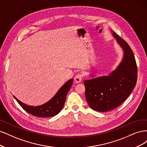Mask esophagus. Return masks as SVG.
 Wrapping results in <instances>:
<instances>
[{
  "label": "esophagus",
  "instance_id": "esophagus-1",
  "mask_svg": "<svg viewBox=\"0 0 147 147\" xmlns=\"http://www.w3.org/2000/svg\"><path fill=\"white\" fill-rule=\"evenodd\" d=\"M82 78H83L82 74L79 73V74H76V75L75 76L74 80H75V82H76V83H79L82 80Z\"/></svg>",
  "mask_w": 147,
  "mask_h": 147
}]
</instances>
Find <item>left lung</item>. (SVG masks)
<instances>
[{"label":"left lung","instance_id":"obj_1","mask_svg":"<svg viewBox=\"0 0 147 147\" xmlns=\"http://www.w3.org/2000/svg\"><path fill=\"white\" fill-rule=\"evenodd\" d=\"M124 51L118 68L109 76L85 80L86 98L89 106L98 112L113 109L123 102L136 86L137 67L133 52L127 42L113 32Z\"/></svg>","mask_w":147,"mask_h":147}]
</instances>
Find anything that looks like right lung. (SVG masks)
Wrapping results in <instances>:
<instances>
[{
    "label": "right lung",
    "mask_w": 147,
    "mask_h": 147,
    "mask_svg": "<svg viewBox=\"0 0 147 147\" xmlns=\"http://www.w3.org/2000/svg\"><path fill=\"white\" fill-rule=\"evenodd\" d=\"M73 79H71L60 88L55 95L48 102L40 106H30L22 103L13 96L24 109L30 114L38 117H49L54 116L61 111L64 106L66 97L73 84Z\"/></svg>",
    "instance_id": "add662e5"
}]
</instances>
